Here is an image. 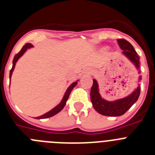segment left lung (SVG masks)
Returning a JSON list of instances; mask_svg holds the SVG:
<instances>
[{
  "label": "left lung",
  "mask_w": 155,
  "mask_h": 155,
  "mask_svg": "<svg viewBox=\"0 0 155 155\" xmlns=\"http://www.w3.org/2000/svg\"><path fill=\"white\" fill-rule=\"evenodd\" d=\"M118 44L123 53L135 65L137 69L140 68V60L137 53L135 51L134 46L126 39H120L117 40ZM141 77L140 76V79ZM140 93V87L138 86L137 89L124 98L116 100L114 102H109L103 99L98 92V85L96 80L93 79V84L91 88V101L93 107L100 114L107 116H120L124 115L130 108L137 101Z\"/></svg>",
  "instance_id": "8db88e82"
}]
</instances>
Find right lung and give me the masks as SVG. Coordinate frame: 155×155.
Returning <instances> with one entry per match:
<instances>
[{"instance_id": "right-lung-1", "label": "right lung", "mask_w": 155, "mask_h": 155, "mask_svg": "<svg viewBox=\"0 0 155 155\" xmlns=\"http://www.w3.org/2000/svg\"><path fill=\"white\" fill-rule=\"evenodd\" d=\"M32 46H32L31 43H26V44L25 45V46L21 48V50H20V52H19L18 53H17V54L15 56V57H14V60H13V65H12V70L10 71V80H11V77H12V72H13L15 67L16 62L18 61V59L23 55V54H24L25 52L27 50V49H29V48L32 47ZM77 84H78V82L76 81V82H74V83H72V84L70 85V87H68V90H67V91H66L65 94H64V98H63L62 101H61V103L59 104L57 106H56L55 108H53L52 110H50V112H48V113H45V114H43L42 116H39V117H36V119L39 120V119L49 118V117H51V116H53L54 115L57 114L59 112H61V111L64 109V106H65L66 102H67L68 98H69V95H70V94H71V91H72V89H73L74 87L77 85Z\"/></svg>"}]
</instances>
